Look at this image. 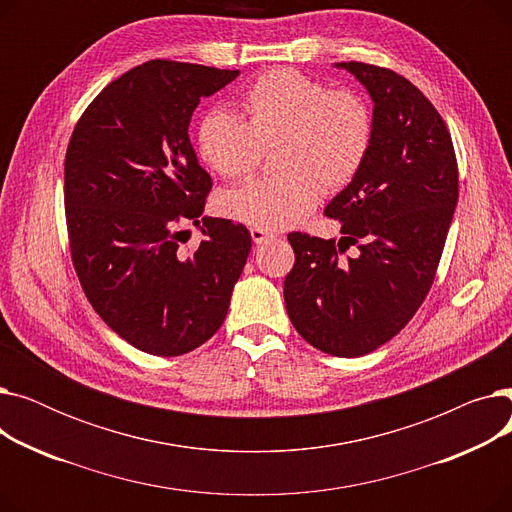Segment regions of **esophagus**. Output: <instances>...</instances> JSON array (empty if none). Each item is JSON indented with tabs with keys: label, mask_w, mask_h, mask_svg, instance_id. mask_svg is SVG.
Listing matches in <instances>:
<instances>
[{
	"label": "esophagus",
	"mask_w": 512,
	"mask_h": 512,
	"mask_svg": "<svg viewBox=\"0 0 512 512\" xmlns=\"http://www.w3.org/2000/svg\"><path fill=\"white\" fill-rule=\"evenodd\" d=\"M251 238H253L255 245H263V242L274 238V234L267 232V230H261V228H251Z\"/></svg>",
	"instance_id": "34e87169"
}]
</instances>
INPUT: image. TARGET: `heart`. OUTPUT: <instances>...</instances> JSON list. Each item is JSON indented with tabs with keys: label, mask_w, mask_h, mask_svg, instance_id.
<instances>
[{
	"label": "heart",
	"mask_w": 512,
	"mask_h": 512,
	"mask_svg": "<svg viewBox=\"0 0 512 512\" xmlns=\"http://www.w3.org/2000/svg\"><path fill=\"white\" fill-rule=\"evenodd\" d=\"M247 120L224 107L209 110L197 128V151L224 178L249 176L265 149L274 151L272 178L224 191L215 207L224 218L261 230L303 222L321 188L338 193L351 184L373 145V112L351 89H330L292 68L261 74L242 95Z\"/></svg>",
	"instance_id": "b5f03b06"
}]
</instances>
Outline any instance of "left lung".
<instances>
[{
    "instance_id": "1",
    "label": "left lung",
    "mask_w": 512,
    "mask_h": 512,
    "mask_svg": "<svg viewBox=\"0 0 512 512\" xmlns=\"http://www.w3.org/2000/svg\"><path fill=\"white\" fill-rule=\"evenodd\" d=\"M373 101V145L359 176L326 207L342 238L290 232L294 265L284 280L292 326L321 353L361 357L405 328L434 284L459 168L450 132L411 80L342 62ZM357 244V258L339 255Z\"/></svg>"
}]
</instances>
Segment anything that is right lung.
<instances>
[{
  "mask_svg": "<svg viewBox=\"0 0 512 512\" xmlns=\"http://www.w3.org/2000/svg\"><path fill=\"white\" fill-rule=\"evenodd\" d=\"M238 70L151 60L112 80L80 116L64 161L70 255L89 303L120 338L157 357L195 351L224 324L251 251L242 224L203 218L211 176L188 124ZM204 224L195 252L184 221Z\"/></svg>",
  "mask_w": 512,
  "mask_h": 512,
  "instance_id": "add662e5",
  "label": "right lung"
}]
</instances>
